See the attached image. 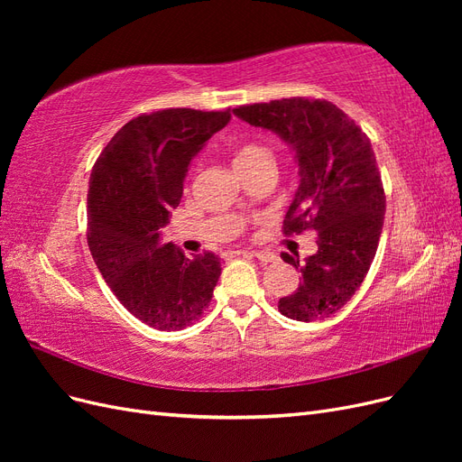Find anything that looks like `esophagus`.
<instances>
[{
  "mask_svg": "<svg viewBox=\"0 0 462 462\" xmlns=\"http://www.w3.org/2000/svg\"><path fill=\"white\" fill-rule=\"evenodd\" d=\"M253 256L260 262H275L277 260V256L273 253H265V250H254Z\"/></svg>",
  "mask_w": 462,
  "mask_h": 462,
  "instance_id": "esophagus-1",
  "label": "esophagus"
}]
</instances>
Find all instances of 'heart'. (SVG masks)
<instances>
[{"instance_id":"heart-1","label":"heart","mask_w":462,"mask_h":462,"mask_svg":"<svg viewBox=\"0 0 462 462\" xmlns=\"http://www.w3.org/2000/svg\"><path fill=\"white\" fill-rule=\"evenodd\" d=\"M260 163H272V153L268 148L254 141H241L233 148V165L236 173Z\"/></svg>"}]
</instances>
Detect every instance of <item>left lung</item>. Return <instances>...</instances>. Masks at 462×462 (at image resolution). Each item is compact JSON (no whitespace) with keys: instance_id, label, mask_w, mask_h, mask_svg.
<instances>
[{"instance_id":"8db88e82","label":"left lung","mask_w":462,"mask_h":462,"mask_svg":"<svg viewBox=\"0 0 462 462\" xmlns=\"http://www.w3.org/2000/svg\"><path fill=\"white\" fill-rule=\"evenodd\" d=\"M233 114L279 134L295 152L300 183L285 235L318 231V253L302 263L299 254H282L302 277L277 309L297 321L329 318L353 299L380 245L385 192L370 138L328 100L283 97L239 106Z\"/></svg>"}]
</instances>
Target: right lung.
Returning <instances> with one entry per match:
<instances>
[{
	"label": "right lung",
	"instance_id": "right-lung-1",
	"mask_svg": "<svg viewBox=\"0 0 462 462\" xmlns=\"http://www.w3.org/2000/svg\"><path fill=\"white\" fill-rule=\"evenodd\" d=\"M226 111L171 107L138 116L96 160L88 189V248L119 302L146 326L175 331L208 309L221 275L214 253L187 258L160 241L183 197L189 163Z\"/></svg>",
	"mask_w": 462,
	"mask_h": 462
}]
</instances>
